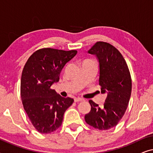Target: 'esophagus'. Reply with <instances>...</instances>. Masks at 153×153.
Masks as SVG:
<instances>
[{
  "mask_svg": "<svg viewBox=\"0 0 153 153\" xmlns=\"http://www.w3.org/2000/svg\"><path fill=\"white\" fill-rule=\"evenodd\" d=\"M83 101V98H80V97H76L74 98V102H82Z\"/></svg>",
  "mask_w": 153,
  "mask_h": 153,
  "instance_id": "esophagus-1",
  "label": "esophagus"
}]
</instances>
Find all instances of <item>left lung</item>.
Returning <instances> with one entry per match:
<instances>
[{
	"mask_svg": "<svg viewBox=\"0 0 153 153\" xmlns=\"http://www.w3.org/2000/svg\"><path fill=\"white\" fill-rule=\"evenodd\" d=\"M88 52L97 56L101 93L107 96L102 107L89 100L91 109L85 120L94 128L107 130L116 127L126 111L131 92L130 72L122 54L109 43L97 42Z\"/></svg>",
	"mask_w": 153,
	"mask_h": 153,
	"instance_id": "1",
	"label": "left lung"
}]
</instances>
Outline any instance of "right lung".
I'll list each match as a JSON object with an SVG mask.
<instances>
[{
  "label": "right lung",
  "mask_w": 153,
  "mask_h": 153,
  "mask_svg": "<svg viewBox=\"0 0 153 153\" xmlns=\"http://www.w3.org/2000/svg\"><path fill=\"white\" fill-rule=\"evenodd\" d=\"M77 51L43 48L35 51L25 64L21 79V97L25 111L36 130L49 134L61 126L65 111L74 100L62 97L51 88L58 82L67 62Z\"/></svg>",
  "instance_id": "add662e5"
}]
</instances>
